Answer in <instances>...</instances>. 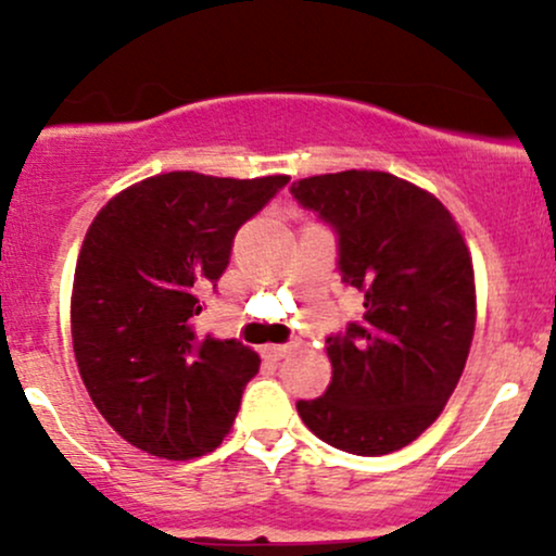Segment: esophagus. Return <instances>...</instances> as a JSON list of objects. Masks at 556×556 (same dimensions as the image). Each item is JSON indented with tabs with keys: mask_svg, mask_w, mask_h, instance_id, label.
<instances>
[{
	"mask_svg": "<svg viewBox=\"0 0 556 556\" xmlns=\"http://www.w3.org/2000/svg\"><path fill=\"white\" fill-rule=\"evenodd\" d=\"M287 353H290V348H287V344H266L264 348V355L271 361H282Z\"/></svg>",
	"mask_w": 556,
	"mask_h": 556,
	"instance_id": "1",
	"label": "esophagus"
}]
</instances>
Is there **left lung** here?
Wrapping results in <instances>:
<instances>
[{
  "label": "left lung",
  "instance_id": "1",
  "mask_svg": "<svg viewBox=\"0 0 556 556\" xmlns=\"http://www.w3.org/2000/svg\"><path fill=\"white\" fill-rule=\"evenodd\" d=\"M337 229L342 282L363 318L327 337L331 381L298 416L321 442L376 457L424 433L460 381L476 331L473 258L450 208L389 172L348 169L292 182Z\"/></svg>",
  "mask_w": 556,
  "mask_h": 556
}]
</instances>
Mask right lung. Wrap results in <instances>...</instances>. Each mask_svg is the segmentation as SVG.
Here are the masks:
<instances>
[{
	"label": "right lung",
	"mask_w": 556,
	"mask_h": 556,
	"mask_svg": "<svg viewBox=\"0 0 556 556\" xmlns=\"http://www.w3.org/2000/svg\"><path fill=\"white\" fill-rule=\"evenodd\" d=\"M287 182L164 172L96 214L75 264L70 327L83 384L125 442L193 460L232 429L261 358L238 340L195 334L198 290L222 277L235 232Z\"/></svg>",
	"instance_id": "obj_1"
}]
</instances>
